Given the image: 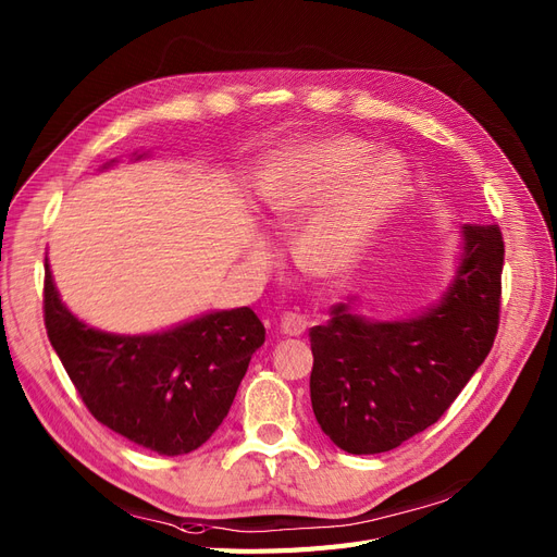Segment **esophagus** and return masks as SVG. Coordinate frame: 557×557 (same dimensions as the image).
Listing matches in <instances>:
<instances>
[{
	"label": "esophagus",
	"instance_id": "obj_1",
	"mask_svg": "<svg viewBox=\"0 0 557 557\" xmlns=\"http://www.w3.org/2000/svg\"><path fill=\"white\" fill-rule=\"evenodd\" d=\"M305 329H308V317L300 314V312H284V317H282V331L286 335H292V337L302 335Z\"/></svg>",
	"mask_w": 557,
	"mask_h": 557
}]
</instances>
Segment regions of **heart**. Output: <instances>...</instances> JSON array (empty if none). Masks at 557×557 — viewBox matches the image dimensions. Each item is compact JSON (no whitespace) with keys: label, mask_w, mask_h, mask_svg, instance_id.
Returning a JSON list of instances; mask_svg holds the SVG:
<instances>
[{"label":"heart","mask_w":557,"mask_h":557,"mask_svg":"<svg viewBox=\"0 0 557 557\" xmlns=\"http://www.w3.org/2000/svg\"><path fill=\"white\" fill-rule=\"evenodd\" d=\"M372 157V146L351 136L302 148L263 194L271 224L286 228L345 187L337 199L305 222L294 257L305 271L331 275L356 257L372 228L398 203L407 183L396 154Z\"/></svg>","instance_id":"heart-1"}]
</instances>
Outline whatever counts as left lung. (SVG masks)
I'll return each mask as SVG.
<instances>
[{
    "instance_id": "1",
    "label": "left lung",
    "mask_w": 557,
    "mask_h": 557,
    "mask_svg": "<svg viewBox=\"0 0 557 557\" xmlns=\"http://www.w3.org/2000/svg\"><path fill=\"white\" fill-rule=\"evenodd\" d=\"M458 275L440 305L407 321H366L345 302L310 329V398L321 430L372 456L433 425L488 356L502 298L497 224H465Z\"/></svg>"
}]
</instances>
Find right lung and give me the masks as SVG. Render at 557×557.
<instances>
[{"mask_svg":"<svg viewBox=\"0 0 557 557\" xmlns=\"http://www.w3.org/2000/svg\"><path fill=\"white\" fill-rule=\"evenodd\" d=\"M44 321L89 414L159 456L189 454L212 437L265 339L249 308L212 312L157 335L95 331L64 308L48 263Z\"/></svg>","mask_w":557,"mask_h":557,"instance_id":"1","label":"right lung"}]
</instances>
